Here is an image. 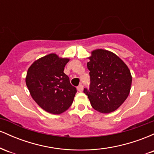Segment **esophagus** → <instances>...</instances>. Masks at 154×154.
<instances>
[{"instance_id":"1","label":"esophagus","mask_w":154,"mask_h":154,"mask_svg":"<svg viewBox=\"0 0 154 154\" xmlns=\"http://www.w3.org/2000/svg\"><path fill=\"white\" fill-rule=\"evenodd\" d=\"M77 91L79 92H82L83 91V85H79L77 87Z\"/></svg>"}]
</instances>
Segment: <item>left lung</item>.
<instances>
[{
  "instance_id": "8db88e82",
  "label": "left lung",
  "mask_w": 154,
  "mask_h": 154,
  "mask_svg": "<svg viewBox=\"0 0 154 154\" xmlns=\"http://www.w3.org/2000/svg\"><path fill=\"white\" fill-rule=\"evenodd\" d=\"M88 62L90 88H85L92 107L100 113H111L128 97L132 75L125 63L111 51L96 49L91 52Z\"/></svg>"
}]
</instances>
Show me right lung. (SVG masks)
Wrapping results in <instances>:
<instances>
[{
	"instance_id": "right-lung-1",
	"label": "right lung",
	"mask_w": 154,
	"mask_h": 154,
	"mask_svg": "<svg viewBox=\"0 0 154 154\" xmlns=\"http://www.w3.org/2000/svg\"><path fill=\"white\" fill-rule=\"evenodd\" d=\"M69 61L51 54L36 60L28 69L25 81L32 98L51 114H60L66 111L77 93L63 72Z\"/></svg>"
}]
</instances>
